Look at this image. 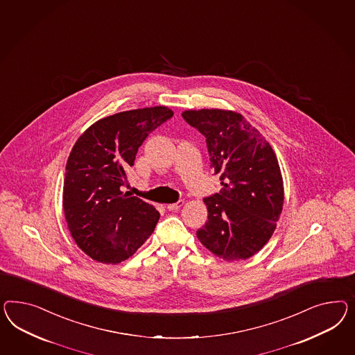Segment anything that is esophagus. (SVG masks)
<instances>
[{"label": "esophagus", "mask_w": 355, "mask_h": 355, "mask_svg": "<svg viewBox=\"0 0 355 355\" xmlns=\"http://www.w3.org/2000/svg\"><path fill=\"white\" fill-rule=\"evenodd\" d=\"M183 204H184V202L180 200V202H174V204H168L166 208H168L169 211H178V209L182 207Z\"/></svg>", "instance_id": "34e87169"}]
</instances>
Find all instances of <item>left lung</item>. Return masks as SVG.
Masks as SVG:
<instances>
[{"mask_svg": "<svg viewBox=\"0 0 355 355\" xmlns=\"http://www.w3.org/2000/svg\"><path fill=\"white\" fill-rule=\"evenodd\" d=\"M183 119L205 138L220 193L204 199L208 220L196 235L225 261H243L263 248L277 229L284 202L278 159L265 137L239 112L186 110Z\"/></svg>", "mask_w": 355, "mask_h": 355, "instance_id": "1", "label": "left lung"}]
</instances>
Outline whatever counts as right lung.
Segmentation results:
<instances>
[{
    "mask_svg": "<svg viewBox=\"0 0 355 355\" xmlns=\"http://www.w3.org/2000/svg\"><path fill=\"white\" fill-rule=\"evenodd\" d=\"M173 116L166 105L107 116L78 137L68 156L63 211L78 248L101 263H120L150 238L155 207L120 187L146 137Z\"/></svg>",
    "mask_w": 355,
    "mask_h": 355,
    "instance_id": "right-lung-1",
    "label": "right lung"
}]
</instances>
